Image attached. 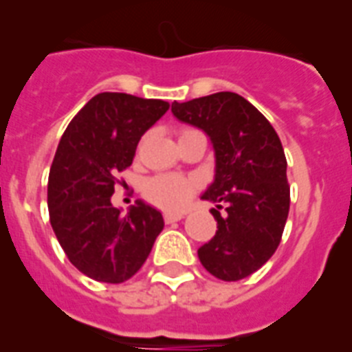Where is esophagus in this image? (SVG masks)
<instances>
[{
	"label": "esophagus",
	"mask_w": 352,
	"mask_h": 352,
	"mask_svg": "<svg viewBox=\"0 0 352 352\" xmlns=\"http://www.w3.org/2000/svg\"><path fill=\"white\" fill-rule=\"evenodd\" d=\"M181 219H184V213H166L164 214V221H166V224H173V222L181 221Z\"/></svg>",
	"instance_id": "34e87169"
}]
</instances>
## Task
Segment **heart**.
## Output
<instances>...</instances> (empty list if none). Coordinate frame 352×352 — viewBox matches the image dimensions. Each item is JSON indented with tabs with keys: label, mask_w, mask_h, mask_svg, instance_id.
I'll return each mask as SVG.
<instances>
[{
	"label": "heart",
	"mask_w": 352,
	"mask_h": 352,
	"mask_svg": "<svg viewBox=\"0 0 352 352\" xmlns=\"http://www.w3.org/2000/svg\"><path fill=\"white\" fill-rule=\"evenodd\" d=\"M194 128H183L179 135L184 138ZM198 188L196 181L192 177L179 175V173H160L151 179H146L143 184V196H145L153 206L160 207L164 211H181Z\"/></svg>",
	"instance_id": "obj_1"
}]
</instances>
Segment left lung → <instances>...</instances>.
Here are the masks:
<instances>
[{
  "label": "left lung",
  "instance_id": "1",
  "mask_svg": "<svg viewBox=\"0 0 352 352\" xmlns=\"http://www.w3.org/2000/svg\"><path fill=\"white\" fill-rule=\"evenodd\" d=\"M173 115L211 138L214 183L201 196L217 206L214 237L198 249L201 265L221 280H241L277 251L290 209L287 158L277 131L236 92L171 103Z\"/></svg>",
  "mask_w": 352,
  "mask_h": 352
}]
</instances>
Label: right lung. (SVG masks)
Instances as JSON below:
<instances>
[{
	"instance_id": "1",
	"label": "right lung",
	"mask_w": 352,
	"mask_h": 352,
	"mask_svg": "<svg viewBox=\"0 0 352 352\" xmlns=\"http://www.w3.org/2000/svg\"><path fill=\"white\" fill-rule=\"evenodd\" d=\"M168 109L164 100L101 92L73 116L58 143L47 194L50 226L69 262L90 279L116 285L133 277L164 230L160 211L138 201L120 214L111 196L141 135Z\"/></svg>"
}]
</instances>
